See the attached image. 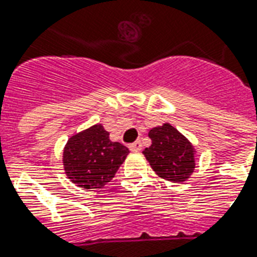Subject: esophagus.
Wrapping results in <instances>:
<instances>
[{"label":"esophagus","mask_w":257,"mask_h":257,"mask_svg":"<svg viewBox=\"0 0 257 257\" xmlns=\"http://www.w3.org/2000/svg\"><path fill=\"white\" fill-rule=\"evenodd\" d=\"M128 149H130L131 152H140V150L142 149V142H141V141H136V142H133V144L128 146Z\"/></svg>","instance_id":"34e87169"}]
</instances>
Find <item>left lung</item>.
Segmentation results:
<instances>
[{
    "mask_svg": "<svg viewBox=\"0 0 257 257\" xmlns=\"http://www.w3.org/2000/svg\"><path fill=\"white\" fill-rule=\"evenodd\" d=\"M152 145L142 152L150 167L164 180L183 183L195 171L194 145L172 124L153 127L149 131Z\"/></svg>",
    "mask_w": 257,
    "mask_h": 257,
    "instance_id": "obj_1",
    "label": "left lung"
}]
</instances>
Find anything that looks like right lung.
<instances>
[{"label": "right lung", "instance_id": "right-lung-1", "mask_svg": "<svg viewBox=\"0 0 257 257\" xmlns=\"http://www.w3.org/2000/svg\"><path fill=\"white\" fill-rule=\"evenodd\" d=\"M128 153L124 145L109 140V133L97 123L67 140L63 169L76 186L84 190L101 188L112 180Z\"/></svg>", "mask_w": 257, "mask_h": 257}]
</instances>
